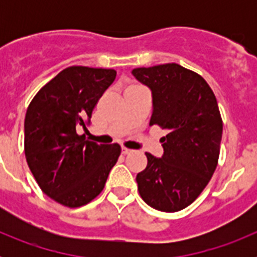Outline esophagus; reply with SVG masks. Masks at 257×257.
Masks as SVG:
<instances>
[{"instance_id":"esophagus-1","label":"esophagus","mask_w":257,"mask_h":257,"mask_svg":"<svg viewBox=\"0 0 257 257\" xmlns=\"http://www.w3.org/2000/svg\"><path fill=\"white\" fill-rule=\"evenodd\" d=\"M121 152H122V154H124V156H126V154H130L133 151H131V149H127V148H122Z\"/></svg>"}]
</instances>
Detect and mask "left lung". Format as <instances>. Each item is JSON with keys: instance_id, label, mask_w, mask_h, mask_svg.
<instances>
[{"instance_id": "left-lung-1", "label": "left lung", "mask_w": 257, "mask_h": 257, "mask_svg": "<svg viewBox=\"0 0 257 257\" xmlns=\"http://www.w3.org/2000/svg\"><path fill=\"white\" fill-rule=\"evenodd\" d=\"M131 73L152 92L149 124L167 131L162 157L145 153L148 165L136 175L138 190L151 207L176 212L201 194L216 169L222 135L216 97L199 74L176 63Z\"/></svg>"}]
</instances>
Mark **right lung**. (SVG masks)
I'll return each instance as SVG.
<instances>
[{"instance_id": "right-lung-1", "label": "right lung", "mask_w": 257, "mask_h": 257, "mask_svg": "<svg viewBox=\"0 0 257 257\" xmlns=\"http://www.w3.org/2000/svg\"><path fill=\"white\" fill-rule=\"evenodd\" d=\"M115 74L114 69L69 67L41 88L27 109V162L41 189L60 205L79 207L99 196L121 154L118 144H97L77 134L86 128Z\"/></svg>"}]
</instances>
